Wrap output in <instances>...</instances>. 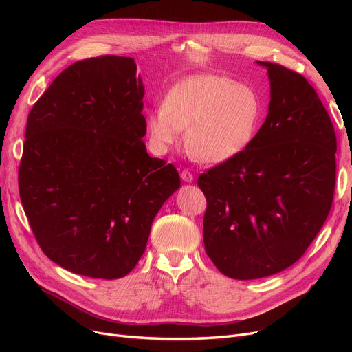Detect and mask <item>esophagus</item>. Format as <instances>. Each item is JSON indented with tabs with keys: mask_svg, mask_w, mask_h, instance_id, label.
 Segmentation results:
<instances>
[{
	"mask_svg": "<svg viewBox=\"0 0 352 352\" xmlns=\"http://www.w3.org/2000/svg\"><path fill=\"white\" fill-rule=\"evenodd\" d=\"M181 179H182L184 182H192V181H194V175H192L188 170H184V171L181 173Z\"/></svg>",
	"mask_w": 352,
	"mask_h": 352,
	"instance_id": "1",
	"label": "esophagus"
}]
</instances>
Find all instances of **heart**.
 Masks as SVG:
<instances>
[{
	"mask_svg": "<svg viewBox=\"0 0 352 352\" xmlns=\"http://www.w3.org/2000/svg\"><path fill=\"white\" fill-rule=\"evenodd\" d=\"M263 101L250 87L224 76H194L175 84L146 118L155 150L166 153L187 126L186 145L199 161L221 164L244 153L258 134Z\"/></svg>",
	"mask_w": 352,
	"mask_h": 352,
	"instance_id": "heart-1",
	"label": "heart"
}]
</instances>
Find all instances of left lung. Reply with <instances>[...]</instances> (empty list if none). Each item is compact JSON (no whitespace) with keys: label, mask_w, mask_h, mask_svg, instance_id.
<instances>
[{"label":"left lung","mask_w":352,"mask_h":352,"mask_svg":"<svg viewBox=\"0 0 352 352\" xmlns=\"http://www.w3.org/2000/svg\"><path fill=\"white\" fill-rule=\"evenodd\" d=\"M270 78L268 116L252 144L198 178L207 198L204 247L234 280L297 263L332 206L337 138L316 89L283 65L256 61Z\"/></svg>","instance_id":"1"}]
</instances>
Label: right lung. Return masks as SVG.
<instances>
[{
	"mask_svg": "<svg viewBox=\"0 0 352 352\" xmlns=\"http://www.w3.org/2000/svg\"><path fill=\"white\" fill-rule=\"evenodd\" d=\"M144 92L134 58L102 55L64 69L30 111L21 202L44 254L74 274L133 271L181 186L173 164L146 153Z\"/></svg>",
	"mask_w": 352,
	"mask_h": 352,
	"instance_id": "1",
	"label": "right lung"
}]
</instances>
